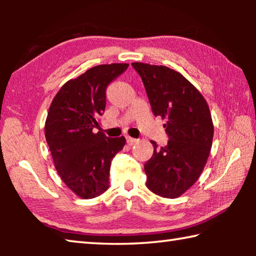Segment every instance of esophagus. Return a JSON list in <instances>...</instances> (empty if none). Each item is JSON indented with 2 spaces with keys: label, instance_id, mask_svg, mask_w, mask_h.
<instances>
[{
  "label": "esophagus",
  "instance_id": "34e87169",
  "mask_svg": "<svg viewBox=\"0 0 256 256\" xmlns=\"http://www.w3.org/2000/svg\"><path fill=\"white\" fill-rule=\"evenodd\" d=\"M138 138H131V136H126V142H128V144L130 146L134 144H136V142H138Z\"/></svg>",
  "mask_w": 256,
  "mask_h": 256
}]
</instances>
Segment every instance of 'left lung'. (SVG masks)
<instances>
[{
    "label": "left lung",
    "instance_id": "8db88e82",
    "mask_svg": "<svg viewBox=\"0 0 256 256\" xmlns=\"http://www.w3.org/2000/svg\"><path fill=\"white\" fill-rule=\"evenodd\" d=\"M144 82L154 116L170 140L144 164L146 186L159 196L175 198L200 177L210 154L214 123L204 97L180 72L164 66L132 63Z\"/></svg>",
    "mask_w": 256,
    "mask_h": 256
}]
</instances>
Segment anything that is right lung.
Listing matches in <instances>:
<instances>
[{
    "label": "right lung",
    "instance_id": "right-lung-1",
    "mask_svg": "<svg viewBox=\"0 0 256 256\" xmlns=\"http://www.w3.org/2000/svg\"><path fill=\"white\" fill-rule=\"evenodd\" d=\"M126 63L97 66L68 80L50 104L45 136L56 170L81 198L100 196L110 188L112 158L125 146V138L94 133L97 118L106 107V89L126 70Z\"/></svg>",
    "mask_w": 256,
    "mask_h": 256
}]
</instances>
